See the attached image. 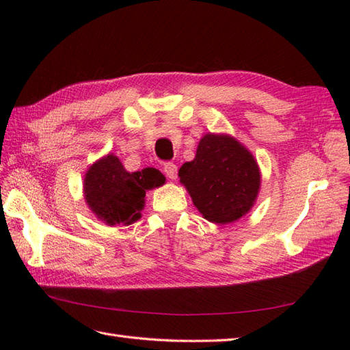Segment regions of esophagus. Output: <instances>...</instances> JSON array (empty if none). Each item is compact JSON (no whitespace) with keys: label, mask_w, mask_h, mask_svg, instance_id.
Here are the masks:
<instances>
[{"label":"esophagus","mask_w":350,"mask_h":350,"mask_svg":"<svg viewBox=\"0 0 350 350\" xmlns=\"http://www.w3.org/2000/svg\"><path fill=\"white\" fill-rule=\"evenodd\" d=\"M163 171H165L167 177H168V179H171V180H174L176 177H177V165H176V163H173V162H167L165 165H163Z\"/></svg>","instance_id":"obj_1"}]
</instances>
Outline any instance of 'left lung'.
I'll return each mask as SVG.
<instances>
[{"label":"left lung","mask_w":350,"mask_h":350,"mask_svg":"<svg viewBox=\"0 0 350 350\" xmlns=\"http://www.w3.org/2000/svg\"><path fill=\"white\" fill-rule=\"evenodd\" d=\"M179 177L200 213L215 224L242 218L260 188L252 154L234 138L213 133L202 138L196 159L183 163Z\"/></svg>","instance_id":"obj_1"}]
</instances>
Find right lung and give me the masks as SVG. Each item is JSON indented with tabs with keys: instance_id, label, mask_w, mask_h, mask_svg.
Listing matches in <instances>:
<instances>
[{
	"instance_id": "1",
	"label": "right lung",
	"mask_w": 350,
	"mask_h": 350,
	"mask_svg": "<svg viewBox=\"0 0 350 350\" xmlns=\"http://www.w3.org/2000/svg\"><path fill=\"white\" fill-rule=\"evenodd\" d=\"M165 183L159 170L147 167L128 173L117 156L108 154L90 167L84 194L92 212L108 226L132 224L139 219L146 191Z\"/></svg>"
}]
</instances>
